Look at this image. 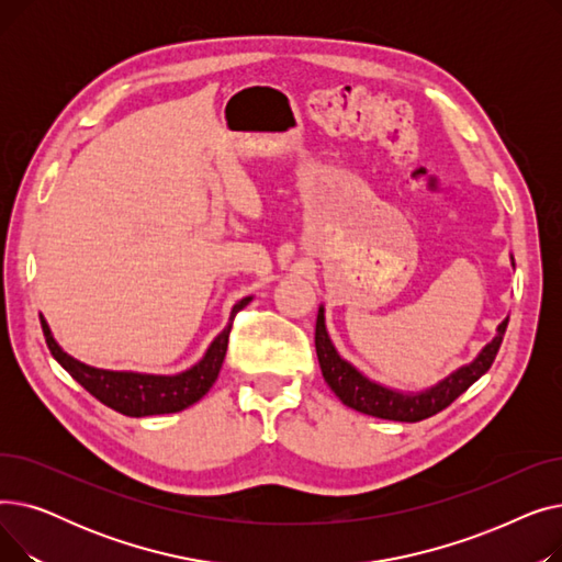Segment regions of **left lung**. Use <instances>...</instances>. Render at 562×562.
<instances>
[{
    "label": "left lung",
    "mask_w": 562,
    "mask_h": 562,
    "mask_svg": "<svg viewBox=\"0 0 562 562\" xmlns=\"http://www.w3.org/2000/svg\"><path fill=\"white\" fill-rule=\"evenodd\" d=\"M506 328H508V318L501 321V326L496 328V337L479 352V358L474 362L460 367L449 378L437 382L435 387L417 392V394L415 392L403 394V392L390 390L385 385H378V382L369 380L350 362H346L330 341L323 307H318V316H316L314 344H316L321 373L344 405L358 409V412H362V415H369V417L415 424V422L428 419V417L437 415V412L449 407L460 394H464L471 385H474V382L483 373H487V369L492 367L496 352L501 348V341H504Z\"/></svg>",
    "instance_id": "8db88e82"
}]
</instances>
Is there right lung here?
I'll return each mask as SVG.
<instances>
[{
    "label": "right lung",
    "instance_id": "obj_1",
    "mask_svg": "<svg viewBox=\"0 0 562 562\" xmlns=\"http://www.w3.org/2000/svg\"><path fill=\"white\" fill-rule=\"evenodd\" d=\"M252 296L241 299L232 307L229 323L225 330L212 341V346L206 348L204 358L191 367L189 371H182L177 375H150V373H132V371H106V369H95L77 362L70 358L68 352L61 350L49 333L47 321L41 316V326L43 335L47 341V348L54 356V360L61 364L79 385L93 394L100 403L106 407L121 412V415L127 417H150V415H170V412H180L193 403H198L206 392L212 390V385L218 378V371L225 360V350H227V339L232 330V321L236 312L244 310Z\"/></svg>",
    "mask_w": 562,
    "mask_h": 562
}]
</instances>
